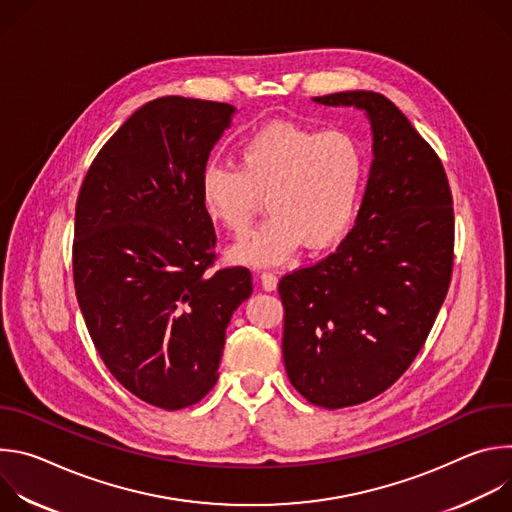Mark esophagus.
Wrapping results in <instances>:
<instances>
[{"label": "esophagus", "mask_w": 512, "mask_h": 512, "mask_svg": "<svg viewBox=\"0 0 512 512\" xmlns=\"http://www.w3.org/2000/svg\"><path fill=\"white\" fill-rule=\"evenodd\" d=\"M259 279H261V285H263L265 291H273L277 287V275L271 273V271H263L259 275Z\"/></svg>", "instance_id": "esophagus-1"}]
</instances>
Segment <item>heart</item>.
Masks as SVG:
<instances>
[{
  "mask_svg": "<svg viewBox=\"0 0 512 512\" xmlns=\"http://www.w3.org/2000/svg\"><path fill=\"white\" fill-rule=\"evenodd\" d=\"M237 160L239 170L208 164L198 182L206 216L235 237L265 196L267 221L231 249L233 261L279 265L302 245L320 251L344 235L362 184V154L348 133L279 121L249 135Z\"/></svg>",
  "mask_w": 512,
  "mask_h": 512,
  "instance_id": "b5f03b06",
  "label": "heart"
}]
</instances>
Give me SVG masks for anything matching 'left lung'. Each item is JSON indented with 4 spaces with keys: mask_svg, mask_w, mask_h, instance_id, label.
Masks as SVG:
<instances>
[{
    "mask_svg": "<svg viewBox=\"0 0 512 512\" xmlns=\"http://www.w3.org/2000/svg\"><path fill=\"white\" fill-rule=\"evenodd\" d=\"M314 101L356 107L373 129L352 231L279 281L287 377L310 403L340 409L387 391L425 344L452 279L454 206L442 160L385 95Z\"/></svg>",
    "mask_w": 512,
    "mask_h": 512,
    "instance_id": "left-lung-1",
    "label": "left lung"
}]
</instances>
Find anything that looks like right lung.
I'll return each instance as SVG.
<instances>
[{"label": "right lung", "instance_id": "right-lung-1", "mask_svg": "<svg viewBox=\"0 0 512 512\" xmlns=\"http://www.w3.org/2000/svg\"><path fill=\"white\" fill-rule=\"evenodd\" d=\"M235 107L162 97L103 145L79 192L72 243L77 300L111 375L176 411L216 383L247 267L208 271L216 235L198 182Z\"/></svg>", "mask_w": 512, "mask_h": 512}]
</instances>
